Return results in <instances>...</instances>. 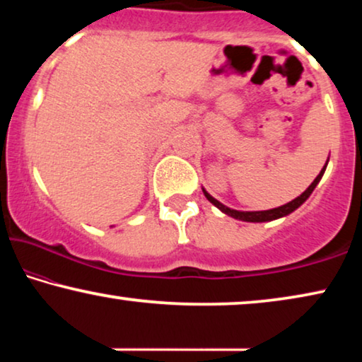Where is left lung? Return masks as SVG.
<instances>
[{"label":"left lung","mask_w":362,"mask_h":362,"mask_svg":"<svg viewBox=\"0 0 362 362\" xmlns=\"http://www.w3.org/2000/svg\"><path fill=\"white\" fill-rule=\"evenodd\" d=\"M326 165H328V161H326ZM326 170V166L323 168V170L320 171V175L315 177V181L311 182V185L308 186V189H306L303 194H300L296 199L286 202V204L280 206V207H275V209H269V211H254V212H244V211H235V209H230V207H227L224 204H221L219 201L214 199L209 192L202 189V192H204V196L209 199L212 204H214L216 207H219V209L224 212V214L234 217V219H240V221H245V222H267V221H274V219H279V217H284V216H288L290 212H293L295 209H298V207L303 204V202L308 199L311 192H313V189L316 187V185H318L321 176H323V173Z\"/></svg>","instance_id":"8db88e82"}]
</instances>
